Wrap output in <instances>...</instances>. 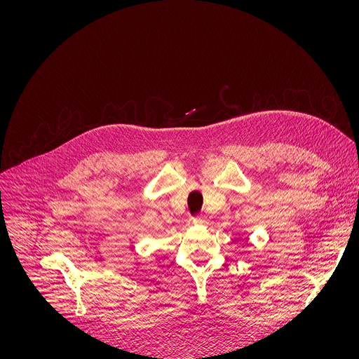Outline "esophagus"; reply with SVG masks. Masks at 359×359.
<instances>
[{
    "instance_id": "obj_1",
    "label": "esophagus",
    "mask_w": 359,
    "mask_h": 359,
    "mask_svg": "<svg viewBox=\"0 0 359 359\" xmlns=\"http://www.w3.org/2000/svg\"><path fill=\"white\" fill-rule=\"evenodd\" d=\"M193 223H194V224H201V226H206V224H209V219H208L206 216L194 217V219H193Z\"/></svg>"
}]
</instances>
